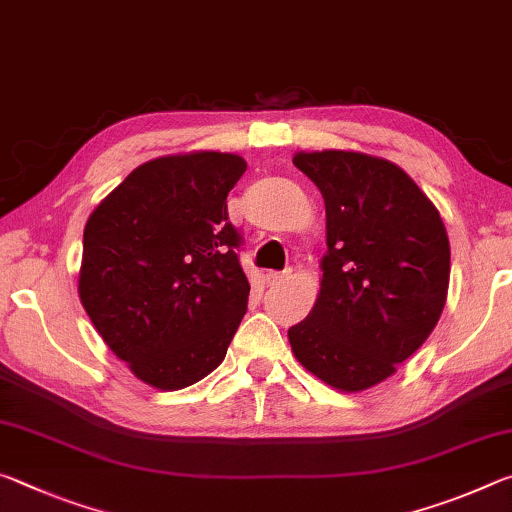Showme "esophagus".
Wrapping results in <instances>:
<instances>
[{"label":"esophagus","mask_w":512,"mask_h":512,"mask_svg":"<svg viewBox=\"0 0 512 512\" xmlns=\"http://www.w3.org/2000/svg\"><path fill=\"white\" fill-rule=\"evenodd\" d=\"M264 280L268 287H275V284H282L284 280H289V273H266Z\"/></svg>","instance_id":"obj_1"}]
</instances>
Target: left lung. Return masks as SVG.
Wrapping results in <instances>:
<instances>
[{
    "instance_id": "8db88e82",
    "label": "left lung",
    "mask_w": 512,
    "mask_h": 512,
    "mask_svg": "<svg viewBox=\"0 0 512 512\" xmlns=\"http://www.w3.org/2000/svg\"><path fill=\"white\" fill-rule=\"evenodd\" d=\"M325 198L327 253L309 316L289 329L296 359L341 393L381 384L429 339L449 289L438 207L395 162L361 151H298Z\"/></svg>"
}]
</instances>
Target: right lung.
I'll list each match as a JSON object with an SVG mask.
<instances>
[{
    "mask_svg": "<svg viewBox=\"0 0 512 512\" xmlns=\"http://www.w3.org/2000/svg\"><path fill=\"white\" fill-rule=\"evenodd\" d=\"M246 167L237 153L162 155L128 173L85 223L81 305L146 386L180 391L210 375L246 314L241 237L225 205Z\"/></svg>",
    "mask_w": 512,
    "mask_h": 512,
    "instance_id": "1",
    "label": "right lung"
}]
</instances>
